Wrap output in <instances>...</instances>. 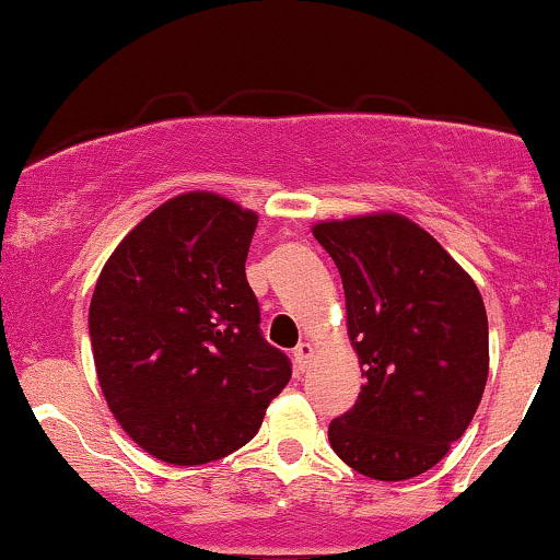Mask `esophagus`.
<instances>
[{
  "label": "esophagus",
  "mask_w": 560,
  "mask_h": 560,
  "mask_svg": "<svg viewBox=\"0 0 560 560\" xmlns=\"http://www.w3.org/2000/svg\"><path fill=\"white\" fill-rule=\"evenodd\" d=\"M312 357H314V346L308 343V340H304V343L295 346L293 359H295V366H299V370H306L308 361H312Z\"/></svg>",
  "instance_id": "34e87169"
}]
</instances>
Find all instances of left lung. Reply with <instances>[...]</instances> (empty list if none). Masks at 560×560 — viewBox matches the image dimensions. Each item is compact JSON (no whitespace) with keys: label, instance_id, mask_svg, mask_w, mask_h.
Instances as JSON below:
<instances>
[{"label":"left lung","instance_id":"1","mask_svg":"<svg viewBox=\"0 0 560 560\" xmlns=\"http://www.w3.org/2000/svg\"><path fill=\"white\" fill-rule=\"evenodd\" d=\"M338 267L361 364L359 400L332 419V451L359 475L400 482L432 469L464 435L490 370L488 314L475 280L396 212L312 228Z\"/></svg>","mask_w":560,"mask_h":560}]
</instances>
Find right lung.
<instances>
[{"instance_id":"add662e5","label":"right lung","mask_w":560,"mask_h":560,"mask_svg":"<svg viewBox=\"0 0 560 560\" xmlns=\"http://www.w3.org/2000/svg\"><path fill=\"white\" fill-rule=\"evenodd\" d=\"M259 214L212 194L164 201L112 252L89 308L112 417L149 456L196 466L259 432L291 361L259 332L246 256Z\"/></svg>"}]
</instances>
